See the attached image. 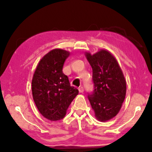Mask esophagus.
<instances>
[{
	"label": "esophagus",
	"mask_w": 152,
	"mask_h": 152,
	"mask_svg": "<svg viewBox=\"0 0 152 152\" xmlns=\"http://www.w3.org/2000/svg\"><path fill=\"white\" fill-rule=\"evenodd\" d=\"M78 91H79L80 93H83V92L84 91V88H83V87L81 86V87H79V88H78Z\"/></svg>",
	"instance_id": "obj_1"
}]
</instances>
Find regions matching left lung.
<instances>
[{
    "instance_id": "1",
    "label": "left lung",
    "mask_w": 152,
    "mask_h": 152,
    "mask_svg": "<svg viewBox=\"0 0 152 152\" xmlns=\"http://www.w3.org/2000/svg\"><path fill=\"white\" fill-rule=\"evenodd\" d=\"M93 71L94 90L88 96L95 117L107 121L116 116L125 99L126 83L121 67L109 51L85 53Z\"/></svg>"
}]
</instances>
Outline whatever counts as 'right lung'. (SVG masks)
Here are the masks:
<instances>
[{
    "instance_id": "obj_1",
    "label": "right lung",
    "mask_w": 152,
    "mask_h": 152,
    "mask_svg": "<svg viewBox=\"0 0 152 152\" xmlns=\"http://www.w3.org/2000/svg\"><path fill=\"white\" fill-rule=\"evenodd\" d=\"M69 55L70 52L60 48L51 50L41 59L33 76L35 104L42 116L50 121L62 119L78 94L62 71Z\"/></svg>"
}]
</instances>
